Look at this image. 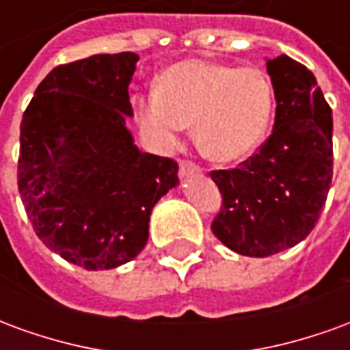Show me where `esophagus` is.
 I'll return each instance as SVG.
<instances>
[{
  "mask_svg": "<svg viewBox=\"0 0 350 350\" xmlns=\"http://www.w3.org/2000/svg\"><path fill=\"white\" fill-rule=\"evenodd\" d=\"M200 172V167H198L195 161L189 159H182L180 161V176L182 178H187L191 174H198Z\"/></svg>",
  "mask_w": 350,
  "mask_h": 350,
  "instance_id": "esophagus-1",
  "label": "esophagus"
}]
</instances>
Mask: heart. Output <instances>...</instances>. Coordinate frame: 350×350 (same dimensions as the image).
<instances>
[{
  "label": "heart",
  "mask_w": 350,
  "mask_h": 350,
  "mask_svg": "<svg viewBox=\"0 0 350 350\" xmlns=\"http://www.w3.org/2000/svg\"><path fill=\"white\" fill-rule=\"evenodd\" d=\"M273 90L257 67L217 62H182L157 80V93L135 100L140 127L159 148H172L187 125L213 161H236L251 153L268 129Z\"/></svg>",
  "instance_id": "heart-1"
}]
</instances>
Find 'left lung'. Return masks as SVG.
I'll return each mask as SVG.
<instances>
[{
  "instance_id": "left-lung-1",
  "label": "left lung",
  "mask_w": 350,
  "mask_h": 350,
  "mask_svg": "<svg viewBox=\"0 0 350 350\" xmlns=\"http://www.w3.org/2000/svg\"><path fill=\"white\" fill-rule=\"evenodd\" d=\"M266 69L278 100L271 135L238 168L210 172L223 198L212 232L245 257H270L308 238L334 168L332 108L313 72L285 54Z\"/></svg>"
}]
</instances>
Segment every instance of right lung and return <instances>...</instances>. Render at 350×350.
<instances>
[{"label": "right lung", "mask_w": 350, "mask_h": 350, "mask_svg": "<svg viewBox=\"0 0 350 350\" xmlns=\"http://www.w3.org/2000/svg\"><path fill=\"white\" fill-rule=\"evenodd\" d=\"M137 54L57 65L20 123L18 191L35 234L86 270H110L148 242L153 206L178 183V163L138 152L125 127Z\"/></svg>", "instance_id": "obj_1"}]
</instances>
